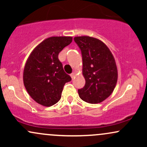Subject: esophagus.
Listing matches in <instances>:
<instances>
[{
  "label": "esophagus",
  "mask_w": 147,
  "mask_h": 147,
  "mask_svg": "<svg viewBox=\"0 0 147 147\" xmlns=\"http://www.w3.org/2000/svg\"><path fill=\"white\" fill-rule=\"evenodd\" d=\"M70 77H72V79H73L74 77H75V72H72V74H70Z\"/></svg>",
  "instance_id": "1"
}]
</instances>
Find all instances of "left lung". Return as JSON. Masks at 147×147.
I'll list each match as a JSON object with an SVG mask.
<instances>
[{"label":"left lung","instance_id":"left-lung-1","mask_svg":"<svg viewBox=\"0 0 147 147\" xmlns=\"http://www.w3.org/2000/svg\"><path fill=\"white\" fill-rule=\"evenodd\" d=\"M82 51V73L86 84L79 89V97L90 104L104 101L113 92L117 82V68L112 52L104 42L88 36H75Z\"/></svg>","mask_w":147,"mask_h":147}]
</instances>
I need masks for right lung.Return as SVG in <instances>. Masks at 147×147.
<instances>
[{
	"mask_svg": "<svg viewBox=\"0 0 147 147\" xmlns=\"http://www.w3.org/2000/svg\"><path fill=\"white\" fill-rule=\"evenodd\" d=\"M72 41V36L49 37L34 49L25 63L23 77L25 89L42 106L49 107L58 102L65 84L71 81L58 55Z\"/></svg>",
	"mask_w": 147,
	"mask_h": 147,
	"instance_id": "1",
	"label": "right lung"
}]
</instances>
